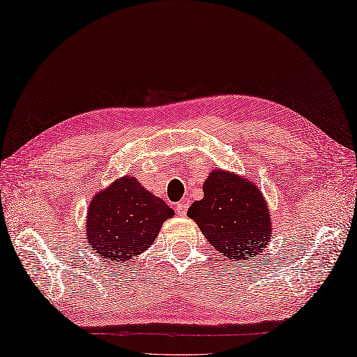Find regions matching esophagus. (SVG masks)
Instances as JSON below:
<instances>
[{
	"instance_id": "esophagus-1",
	"label": "esophagus",
	"mask_w": 357,
	"mask_h": 357,
	"mask_svg": "<svg viewBox=\"0 0 357 357\" xmlns=\"http://www.w3.org/2000/svg\"><path fill=\"white\" fill-rule=\"evenodd\" d=\"M177 213L180 217H185L186 215V212H188V203L186 202H180L178 204H177Z\"/></svg>"
}]
</instances>
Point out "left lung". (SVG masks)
<instances>
[{"mask_svg":"<svg viewBox=\"0 0 357 357\" xmlns=\"http://www.w3.org/2000/svg\"><path fill=\"white\" fill-rule=\"evenodd\" d=\"M203 199L188 209L200 231L221 255L249 259L263 252L272 236V218L263 192L238 174L213 169L203 183Z\"/></svg>","mask_w":357,"mask_h":357,"instance_id":"obj_1","label":"left lung"}]
</instances>
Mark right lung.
<instances>
[{
    "instance_id": "right-lung-1",
    "label": "right lung",
    "mask_w": 357,
    "mask_h": 357,
    "mask_svg": "<svg viewBox=\"0 0 357 357\" xmlns=\"http://www.w3.org/2000/svg\"><path fill=\"white\" fill-rule=\"evenodd\" d=\"M174 209L125 176L93 197L86 212L89 248L112 263H128L157 238Z\"/></svg>"
}]
</instances>
